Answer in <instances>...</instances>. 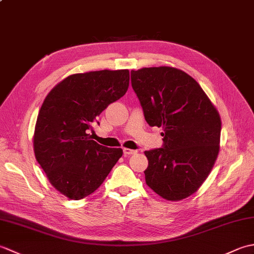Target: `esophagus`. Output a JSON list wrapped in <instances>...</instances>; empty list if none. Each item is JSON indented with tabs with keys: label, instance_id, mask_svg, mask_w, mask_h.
<instances>
[{
	"label": "esophagus",
	"instance_id": "esophagus-1",
	"mask_svg": "<svg viewBox=\"0 0 254 254\" xmlns=\"http://www.w3.org/2000/svg\"><path fill=\"white\" fill-rule=\"evenodd\" d=\"M123 154H124V156H130V155H134V154H136V150H134V149H130V148H123Z\"/></svg>",
	"mask_w": 254,
	"mask_h": 254
}]
</instances>
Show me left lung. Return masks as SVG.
I'll use <instances>...</instances> for the list:
<instances>
[{"label":"left lung","mask_w":254,"mask_h":254,"mask_svg":"<svg viewBox=\"0 0 254 254\" xmlns=\"http://www.w3.org/2000/svg\"><path fill=\"white\" fill-rule=\"evenodd\" d=\"M132 87L150 127H163L164 147L144 152L145 181L168 201L195 193L219 153V113L195 79L171 66L131 72Z\"/></svg>","instance_id":"left-lung-1"}]
</instances>
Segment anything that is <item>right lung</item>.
Here are the masks:
<instances>
[{
    "instance_id": "right-lung-1",
    "label": "right lung",
    "mask_w": 254,
    "mask_h": 254,
    "mask_svg": "<svg viewBox=\"0 0 254 254\" xmlns=\"http://www.w3.org/2000/svg\"><path fill=\"white\" fill-rule=\"evenodd\" d=\"M128 69L72 74L47 95L35 126V157L55 189L71 199L90 195L121 158V148L91 139L97 118L126 95ZM98 123V122H97Z\"/></svg>"
}]
</instances>
